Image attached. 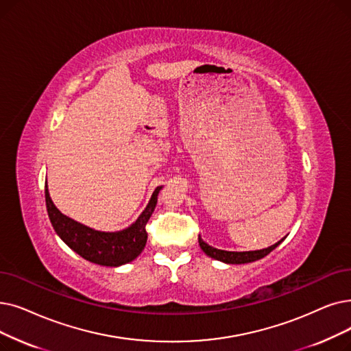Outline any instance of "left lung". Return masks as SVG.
<instances>
[{"label":"left lung","instance_id":"1","mask_svg":"<svg viewBox=\"0 0 351 351\" xmlns=\"http://www.w3.org/2000/svg\"><path fill=\"white\" fill-rule=\"evenodd\" d=\"M197 241H199V245H201L202 251L210 258H215V260L226 263V264H247V263H254L256 260H261V258L268 255L272 250H276L280 245V243L284 241V238L268 248L258 250V251H245V252H234V251H223V250L213 248V247L208 245V243L201 237L197 238Z\"/></svg>","mask_w":351,"mask_h":351}]
</instances>
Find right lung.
<instances>
[{"label": "right lung", "instance_id": "add662e5", "mask_svg": "<svg viewBox=\"0 0 351 351\" xmlns=\"http://www.w3.org/2000/svg\"><path fill=\"white\" fill-rule=\"evenodd\" d=\"M160 186L155 189L138 221L119 232L95 231L67 218L53 204L47 185H45V205H47L49 218L54 231L73 251L90 263L106 267H119L133 261L143 251L147 241L146 223L156 206Z\"/></svg>", "mask_w": 351, "mask_h": 351}]
</instances>
